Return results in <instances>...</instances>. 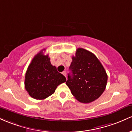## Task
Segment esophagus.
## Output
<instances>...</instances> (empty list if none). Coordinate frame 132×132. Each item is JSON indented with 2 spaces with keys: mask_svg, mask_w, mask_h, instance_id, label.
Instances as JSON below:
<instances>
[{
  "mask_svg": "<svg viewBox=\"0 0 132 132\" xmlns=\"http://www.w3.org/2000/svg\"><path fill=\"white\" fill-rule=\"evenodd\" d=\"M62 74H63V75H64V76L65 77H66V72H65V71H63V72H62Z\"/></svg>",
  "mask_w": 132,
  "mask_h": 132,
  "instance_id": "obj_1",
  "label": "esophagus"
}]
</instances>
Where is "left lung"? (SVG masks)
Returning a JSON list of instances; mask_svg holds the SVG:
<instances>
[{
	"mask_svg": "<svg viewBox=\"0 0 132 132\" xmlns=\"http://www.w3.org/2000/svg\"><path fill=\"white\" fill-rule=\"evenodd\" d=\"M66 84L80 102L87 103L97 100L106 88L108 76L99 60L93 53L78 48L72 57Z\"/></svg>",
	"mask_w": 132,
	"mask_h": 132,
	"instance_id": "1",
	"label": "left lung"
}]
</instances>
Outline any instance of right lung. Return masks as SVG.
<instances>
[{
	"instance_id": "add662e5",
	"label": "right lung",
	"mask_w": 132,
	"mask_h": 132,
	"mask_svg": "<svg viewBox=\"0 0 132 132\" xmlns=\"http://www.w3.org/2000/svg\"><path fill=\"white\" fill-rule=\"evenodd\" d=\"M65 82V76L51 64L48 55H45L42 50L35 55L28 67L24 84L31 97L44 100L54 94L57 86Z\"/></svg>"
}]
</instances>
